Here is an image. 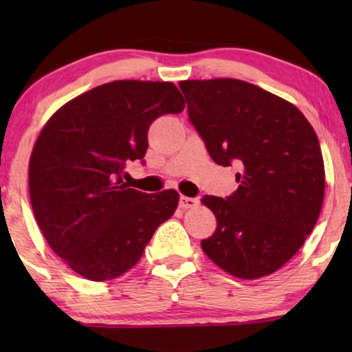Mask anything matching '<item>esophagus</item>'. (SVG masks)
Returning a JSON list of instances; mask_svg holds the SVG:
<instances>
[{
	"label": "esophagus",
	"instance_id": "esophagus-1",
	"mask_svg": "<svg viewBox=\"0 0 352 352\" xmlns=\"http://www.w3.org/2000/svg\"><path fill=\"white\" fill-rule=\"evenodd\" d=\"M199 205V200L197 199H192V197H186L182 195L179 199V206L182 210H187V208H195V206Z\"/></svg>",
	"mask_w": 352,
	"mask_h": 352
}]
</instances>
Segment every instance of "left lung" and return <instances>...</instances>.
Here are the masks:
<instances>
[{
  "mask_svg": "<svg viewBox=\"0 0 352 352\" xmlns=\"http://www.w3.org/2000/svg\"><path fill=\"white\" fill-rule=\"evenodd\" d=\"M189 118L214 163H237V190L205 195L218 228L201 240L230 276H271L295 256L319 218L325 168L319 139L288 100L235 78L184 80Z\"/></svg>",
  "mask_w": 352,
  "mask_h": 352,
  "instance_id": "left-lung-1",
  "label": "left lung"
}]
</instances>
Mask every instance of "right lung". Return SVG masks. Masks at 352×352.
Here are the masks:
<instances>
[{
    "instance_id": "1",
    "label": "right lung",
    "mask_w": 352,
    "mask_h": 352,
    "mask_svg": "<svg viewBox=\"0 0 352 352\" xmlns=\"http://www.w3.org/2000/svg\"><path fill=\"white\" fill-rule=\"evenodd\" d=\"M184 105L170 81L115 80L69 100L43 126L28 163L33 214L52 252L81 277L123 276L175 214L176 190L142 194L122 175L146 155L148 126Z\"/></svg>"
}]
</instances>
